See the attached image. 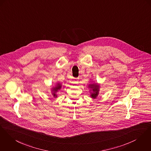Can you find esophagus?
Masks as SVG:
<instances>
[{"label": "esophagus", "mask_w": 151, "mask_h": 151, "mask_svg": "<svg viewBox=\"0 0 151 151\" xmlns=\"http://www.w3.org/2000/svg\"><path fill=\"white\" fill-rule=\"evenodd\" d=\"M78 81V80H77V79H76V81H74V83H76Z\"/></svg>", "instance_id": "1"}]
</instances>
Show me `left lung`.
Wrapping results in <instances>:
<instances>
[{
  "label": "left lung",
  "mask_w": 151,
  "mask_h": 151,
  "mask_svg": "<svg viewBox=\"0 0 151 151\" xmlns=\"http://www.w3.org/2000/svg\"><path fill=\"white\" fill-rule=\"evenodd\" d=\"M88 87L91 88L90 91H92V92H91V97L93 99H95L98 94H99V86L98 85V84H95V83H93V84H90L88 86Z\"/></svg>",
  "instance_id": "left-lung-1"
}]
</instances>
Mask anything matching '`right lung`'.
<instances>
[{
    "label": "right lung",
    "instance_id": "add662e5",
    "mask_svg": "<svg viewBox=\"0 0 151 151\" xmlns=\"http://www.w3.org/2000/svg\"><path fill=\"white\" fill-rule=\"evenodd\" d=\"M61 85L60 83H58L56 86L54 88H53L52 91V95H53V97H55V98L57 97L58 95L56 94V93L58 91V90H60L61 89Z\"/></svg>",
    "mask_w": 151,
    "mask_h": 151
}]
</instances>
